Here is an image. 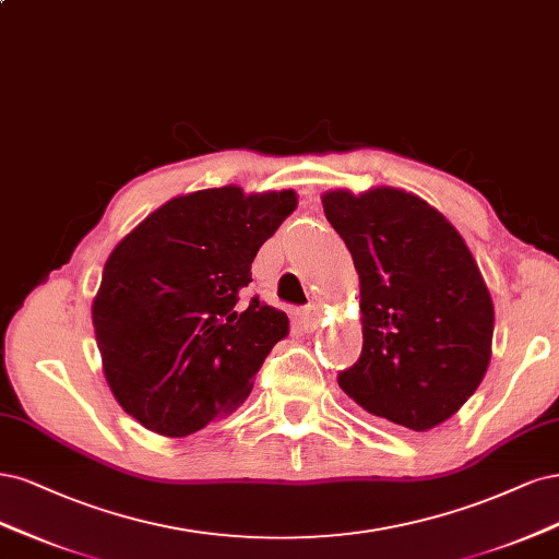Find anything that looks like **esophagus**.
<instances>
[{"label": "esophagus", "instance_id": "obj_1", "mask_svg": "<svg viewBox=\"0 0 559 559\" xmlns=\"http://www.w3.org/2000/svg\"><path fill=\"white\" fill-rule=\"evenodd\" d=\"M318 322H320V309H318V306H309V309H304V311L297 316V325H299V330H301L304 334L313 332V330L318 328Z\"/></svg>", "mask_w": 559, "mask_h": 559}]
</instances>
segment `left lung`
<instances>
[{
	"instance_id": "left-lung-1",
	"label": "left lung",
	"mask_w": 559,
	"mask_h": 559,
	"mask_svg": "<svg viewBox=\"0 0 559 559\" xmlns=\"http://www.w3.org/2000/svg\"><path fill=\"white\" fill-rule=\"evenodd\" d=\"M359 274L365 344L338 371L348 397L413 431L441 425L490 365L495 309L457 229L420 197L373 188L322 194Z\"/></svg>"
}]
</instances>
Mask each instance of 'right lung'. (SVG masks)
I'll return each mask as SVG.
<instances>
[{
  "mask_svg": "<svg viewBox=\"0 0 559 559\" xmlns=\"http://www.w3.org/2000/svg\"><path fill=\"white\" fill-rule=\"evenodd\" d=\"M297 206L293 190H200L159 206L104 264L93 325L118 404L162 437L227 416L290 320L255 295L260 246Z\"/></svg>",
  "mask_w": 559,
  "mask_h": 559,
  "instance_id": "right-lung-1",
  "label": "right lung"
}]
</instances>
